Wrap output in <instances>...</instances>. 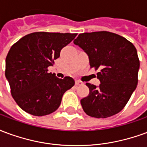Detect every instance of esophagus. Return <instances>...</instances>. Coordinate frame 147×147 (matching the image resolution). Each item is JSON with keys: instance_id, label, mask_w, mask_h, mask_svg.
Instances as JSON below:
<instances>
[{"instance_id": "34e87169", "label": "esophagus", "mask_w": 147, "mask_h": 147, "mask_svg": "<svg viewBox=\"0 0 147 147\" xmlns=\"http://www.w3.org/2000/svg\"><path fill=\"white\" fill-rule=\"evenodd\" d=\"M82 84H83V82H81L80 80H76V86H80V85H82Z\"/></svg>"}]
</instances>
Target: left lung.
I'll use <instances>...</instances> for the list:
<instances>
[{
    "instance_id": "1",
    "label": "left lung",
    "mask_w": 147,
    "mask_h": 147,
    "mask_svg": "<svg viewBox=\"0 0 147 147\" xmlns=\"http://www.w3.org/2000/svg\"><path fill=\"white\" fill-rule=\"evenodd\" d=\"M74 43L86 52L90 67L99 71L97 87L89 83V94L81 99L83 111L95 118H107L122 110L138 84L137 50L125 38L109 31L80 34Z\"/></svg>"
}]
</instances>
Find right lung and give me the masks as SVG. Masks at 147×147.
<instances>
[{
    "label": "right lung",
    "instance_id": "obj_1",
    "mask_svg": "<svg viewBox=\"0 0 147 147\" xmlns=\"http://www.w3.org/2000/svg\"><path fill=\"white\" fill-rule=\"evenodd\" d=\"M77 34L34 32L20 38L8 51L5 76L11 94L24 111L37 117L53 113L64 92L75 85L71 77L59 79L48 67Z\"/></svg>",
    "mask_w": 147,
    "mask_h": 147
}]
</instances>
